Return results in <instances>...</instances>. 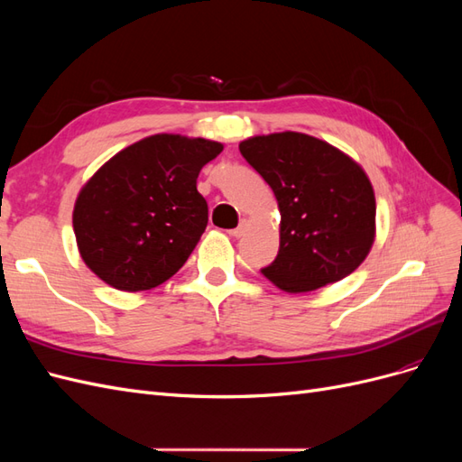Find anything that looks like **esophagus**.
<instances>
[{
	"label": "esophagus",
	"mask_w": 462,
	"mask_h": 462,
	"mask_svg": "<svg viewBox=\"0 0 462 462\" xmlns=\"http://www.w3.org/2000/svg\"><path fill=\"white\" fill-rule=\"evenodd\" d=\"M246 231H248V223H246V221H241V223H239V227H236V229H231V231H229V235H231V236H236V239H239V236L246 235Z\"/></svg>",
	"instance_id": "esophagus-1"
}]
</instances>
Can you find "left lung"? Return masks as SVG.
Returning <instances> with one entry per match:
<instances>
[{
    "label": "left lung",
    "mask_w": 462,
    "mask_h": 462,
    "mask_svg": "<svg viewBox=\"0 0 462 462\" xmlns=\"http://www.w3.org/2000/svg\"><path fill=\"white\" fill-rule=\"evenodd\" d=\"M275 194L279 253L262 273L287 292L341 282L370 254L375 197L366 171L316 136L285 131L239 144Z\"/></svg>",
    "instance_id": "obj_1"
}]
</instances>
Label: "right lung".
I'll list each match as a JSON object with an SVG mask.
<instances>
[{
    "label": "right lung",
    "instance_id": "obj_1",
    "mask_svg": "<svg viewBox=\"0 0 462 462\" xmlns=\"http://www.w3.org/2000/svg\"><path fill=\"white\" fill-rule=\"evenodd\" d=\"M221 150L208 138L160 133L117 152L75 200L82 262L104 283L127 292L175 275L208 226L197 179Z\"/></svg>",
    "mask_w": 462,
    "mask_h": 462
}]
</instances>
